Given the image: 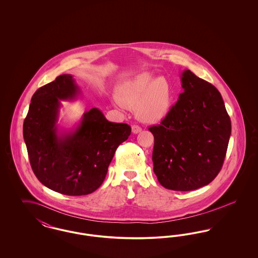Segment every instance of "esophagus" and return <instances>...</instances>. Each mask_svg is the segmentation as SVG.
I'll list each match as a JSON object with an SVG mask.
<instances>
[{
    "label": "esophagus",
    "mask_w": 258,
    "mask_h": 258,
    "mask_svg": "<svg viewBox=\"0 0 258 258\" xmlns=\"http://www.w3.org/2000/svg\"><path fill=\"white\" fill-rule=\"evenodd\" d=\"M132 131H133V133H134L135 135H137V134H139L142 130H141V127H140L139 125H135V124H134V125L132 126Z\"/></svg>",
    "instance_id": "obj_1"
}]
</instances>
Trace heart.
I'll return each mask as SVG.
<instances>
[{
	"instance_id": "b5f03b06",
	"label": "heart",
	"mask_w": 258,
	"mask_h": 258,
	"mask_svg": "<svg viewBox=\"0 0 258 258\" xmlns=\"http://www.w3.org/2000/svg\"><path fill=\"white\" fill-rule=\"evenodd\" d=\"M116 97L124 105L135 108L140 121L158 123L171 110L173 89L166 78L144 72L122 81L116 88ZM117 104L123 107L119 102Z\"/></svg>"
}]
</instances>
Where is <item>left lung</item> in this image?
I'll return each mask as SVG.
<instances>
[{
    "label": "left lung",
    "mask_w": 258,
    "mask_h": 258,
    "mask_svg": "<svg viewBox=\"0 0 258 258\" xmlns=\"http://www.w3.org/2000/svg\"><path fill=\"white\" fill-rule=\"evenodd\" d=\"M183 93L169 114L149 131L154 135V172L160 184L187 191L211 183L221 170L231 121L218 89L189 70L181 75Z\"/></svg>",
    "instance_id": "1"
}]
</instances>
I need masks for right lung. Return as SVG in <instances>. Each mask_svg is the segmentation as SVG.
<instances>
[{
	"label": "right lung",
	"instance_id": "obj_1",
	"mask_svg": "<svg viewBox=\"0 0 258 258\" xmlns=\"http://www.w3.org/2000/svg\"><path fill=\"white\" fill-rule=\"evenodd\" d=\"M80 96L74 76L61 74L34 94L23 123L31 166L39 182L73 197L98 189L117 148L132 133L128 124L109 122L96 107L86 111L73 127H62L61 100L73 101Z\"/></svg>",
	"mask_w": 258,
	"mask_h": 258
}]
</instances>
